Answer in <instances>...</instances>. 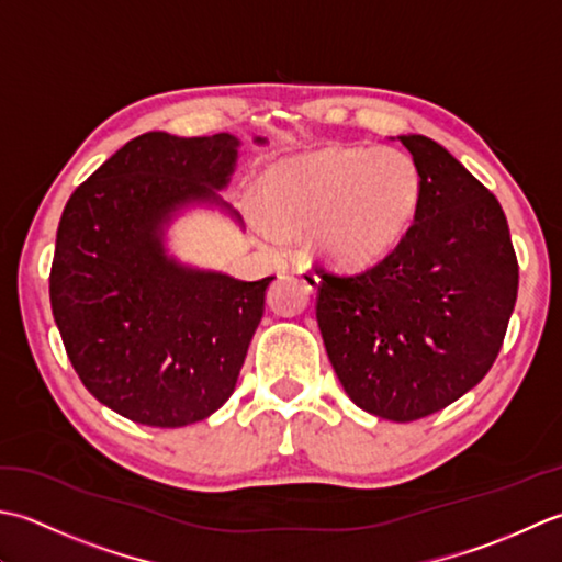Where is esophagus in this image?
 <instances>
[{
	"instance_id": "1",
	"label": "esophagus",
	"mask_w": 562,
	"mask_h": 562,
	"mask_svg": "<svg viewBox=\"0 0 562 562\" xmlns=\"http://www.w3.org/2000/svg\"><path fill=\"white\" fill-rule=\"evenodd\" d=\"M297 279H301V283L305 285V291H311V293H317L319 291V277H317V271L315 269H311V267H297Z\"/></svg>"
}]
</instances>
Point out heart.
I'll return each mask as SVG.
<instances>
[{
    "mask_svg": "<svg viewBox=\"0 0 562 562\" xmlns=\"http://www.w3.org/2000/svg\"><path fill=\"white\" fill-rule=\"evenodd\" d=\"M259 233L311 235L325 265L345 271L369 269L393 255L415 225L425 177L400 147L325 145L277 159L257 181Z\"/></svg>",
    "mask_w": 562,
    "mask_h": 562,
    "instance_id": "obj_1",
    "label": "heart"
}]
</instances>
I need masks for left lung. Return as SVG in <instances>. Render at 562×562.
<instances>
[{"label": "left lung", "instance_id": "1", "mask_svg": "<svg viewBox=\"0 0 562 562\" xmlns=\"http://www.w3.org/2000/svg\"><path fill=\"white\" fill-rule=\"evenodd\" d=\"M425 177L415 225L353 277L319 271L317 325L351 403L415 422L456 403L495 363L519 265L499 201L425 135H397Z\"/></svg>", "mask_w": 562, "mask_h": 562}]
</instances>
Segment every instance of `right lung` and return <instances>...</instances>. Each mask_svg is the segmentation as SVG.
Wrapping results in <instances>:
<instances>
[{"label":"right lung","instance_id":"right-lung-1","mask_svg":"<svg viewBox=\"0 0 562 562\" xmlns=\"http://www.w3.org/2000/svg\"><path fill=\"white\" fill-rule=\"evenodd\" d=\"M265 145V137H255ZM231 133H143L67 201L57 225L50 305L77 375L137 425L187 427L233 395L273 277L239 281L184 265L167 247L181 213L215 209L231 184Z\"/></svg>","mask_w":562,"mask_h":562}]
</instances>
